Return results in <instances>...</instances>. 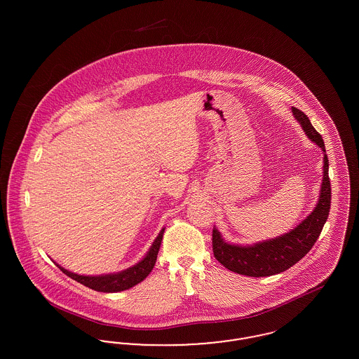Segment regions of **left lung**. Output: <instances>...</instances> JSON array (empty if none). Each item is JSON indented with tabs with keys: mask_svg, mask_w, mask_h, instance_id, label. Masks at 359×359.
<instances>
[{
	"mask_svg": "<svg viewBox=\"0 0 359 359\" xmlns=\"http://www.w3.org/2000/svg\"><path fill=\"white\" fill-rule=\"evenodd\" d=\"M292 111L294 120L302 125L308 138L323 151L325 164L319 201L313 211L294 229L280 237L257 242L255 245L241 246L227 243L222 238L221 233L214 227V257L231 272L250 277H266L290 269L312 249L328 218L331 205V184L328 177V158L325 154V141L302 110L292 107Z\"/></svg>",
	"mask_w": 359,
	"mask_h": 359,
	"instance_id": "8db88e82",
	"label": "left lung"
}]
</instances>
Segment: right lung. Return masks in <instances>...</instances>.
<instances>
[{
  "instance_id": "add662e5",
  "label": "right lung",
  "mask_w": 359,
  "mask_h": 359,
  "mask_svg": "<svg viewBox=\"0 0 359 359\" xmlns=\"http://www.w3.org/2000/svg\"><path fill=\"white\" fill-rule=\"evenodd\" d=\"M165 229H161V231L158 233V236L151 246V249L148 250V253L145 257L130 268L121 271L117 273L101 274V276H82V274L72 273L67 269L62 268L60 265L56 264V266L63 272L71 277L72 280L83 284L85 287H88L90 290H98V292H104V293H113V292H121V290H129L132 287L137 285L138 283H141L144 278H147V276L152 272L154 264H156V258L160 250V245L163 241V234H164Z\"/></svg>"
}]
</instances>
